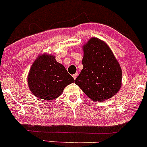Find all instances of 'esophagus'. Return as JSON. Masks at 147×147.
Listing matches in <instances>:
<instances>
[{
  "mask_svg": "<svg viewBox=\"0 0 147 147\" xmlns=\"http://www.w3.org/2000/svg\"><path fill=\"white\" fill-rule=\"evenodd\" d=\"M73 76V78H74V79H76V77L78 76V74H74L73 76Z\"/></svg>",
  "mask_w": 147,
  "mask_h": 147,
  "instance_id": "esophagus-1",
  "label": "esophagus"
}]
</instances>
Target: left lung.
<instances>
[{
	"label": "left lung",
	"mask_w": 147,
	"mask_h": 147,
	"mask_svg": "<svg viewBox=\"0 0 147 147\" xmlns=\"http://www.w3.org/2000/svg\"><path fill=\"white\" fill-rule=\"evenodd\" d=\"M84 69L75 80L88 98L102 101L116 94L121 87L122 70L105 42L91 38L84 47Z\"/></svg>",
	"instance_id": "left-lung-1"
}]
</instances>
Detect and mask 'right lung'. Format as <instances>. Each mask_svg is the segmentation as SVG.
<instances>
[{
    "label": "right lung",
    "instance_id": "obj_1",
    "mask_svg": "<svg viewBox=\"0 0 147 147\" xmlns=\"http://www.w3.org/2000/svg\"><path fill=\"white\" fill-rule=\"evenodd\" d=\"M30 90L37 98L50 100L57 98L67 85L74 82L73 77L54 56L39 57L28 75Z\"/></svg>",
    "mask_w": 147,
    "mask_h": 147
}]
</instances>
